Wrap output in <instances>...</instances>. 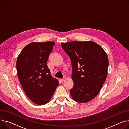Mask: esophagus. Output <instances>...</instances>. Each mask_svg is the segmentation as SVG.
<instances>
[{
	"instance_id": "esophagus-1",
	"label": "esophagus",
	"mask_w": 129,
	"mask_h": 129,
	"mask_svg": "<svg viewBox=\"0 0 129 129\" xmlns=\"http://www.w3.org/2000/svg\"><path fill=\"white\" fill-rule=\"evenodd\" d=\"M65 80V78H63V79H60V80H61V82H63Z\"/></svg>"
}]
</instances>
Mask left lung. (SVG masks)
Here are the masks:
<instances>
[{
    "label": "left lung",
    "mask_w": 129,
    "mask_h": 129,
    "mask_svg": "<svg viewBox=\"0 0 129 129\" xmlns=\"http://www.w3.org/2000/svg\"><path fill=\"white\" fill-rule=\"evenodd\" d=\"M72 65L74 87L70 90L73 100L86 103L100 91L108 75L109 60L100 46L92 41L61 43Z\"/></svg>",
    "instance_id": "obj_1"
}]
</instances>
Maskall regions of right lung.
<instances>
[{
    "label": "right lung",
    "mask_w": 129,
    "mask_h": 129,
    "mask_svg": "<svg viewBox=\"0 0 129 129\" xmlns=\"http://www.w3.org/2000/svg\"><path fill=\"white\" fill-rule=\"evenodd\" d=\"M54 45L53 42H33L26 46L17 57L20 83L27 97L38 105L48 103L58 85L47 65Z\"/></svg>",
    "instance_id": "1"
}]
</instances>
